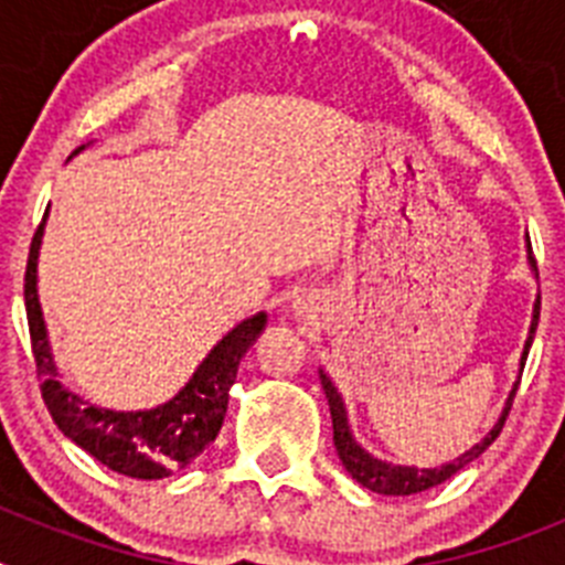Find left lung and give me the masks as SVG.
I'll use <instances>...</instances> for the list:
<instances>
[{"mask_svg":"<svg viewBox=\"0 0 565 565\" xmlns=\"http://www.w3.org/2000/svg\"><path fill=\"white\" fill-rule=\"evenodd\" d=\"M537 319H541V299H537L535 306V319H532V331H529V342H526V351H523V359L529 356V348H532V339H535V328H537ZM319 379H322V391L328 396V407H331V418H333V444H337V452H339V461L344 463V469L356 478L362 487H367L371 492H379V495H416V492H424V489L438 487L444 483L447 478H452L458 469H463L467 463L476 461L483 450H487L489 444L495 441L498 433L503 430V422H507L509 411H512V398H509L507 411H503L501 422L489 430V436L483 438L481 444H476L472 450L463 452L461 458H456L452 463L447 467H438V469H416V467H391V463L379 461V458L367 456V452L353 441L351 430H348V416H344V404L339 398L337 387L331 384V379L326 373L319 371Z\"/></svg>","mask_w":565,"mask_h":565,"instance_id":"obj_1","label":"left lung"}]
</instances>
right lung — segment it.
Segmentation results:
<instances>
[{"mask_svg": "<svg viewBox=\"0 0 565 565\" xmlns=\"http://www.w3.org/2000/svg\"><path fill=\"white\" fill-rule=\"evenodd\" d=\"M42 232L44 221L39 223L36 234L30 239L28 268H24V311H28L30 351L36 362L42 398L53 422L70 441H76L96 461L121 476L152 481V478L169 476L174 469L189 467L221 433L228 407V387L237 379V364L248 351V344L266 328V313L239 322L214 344L212 353L203 359L201 367L172 402L143 413L98 411L64 391L56 379L58 373L50 356L47 331H44L36 294Z\"/></svg>", "mask_w": 565, "mask_h": 565, "instance_id": "right-lung-1", "label": "right lung"}]
</instances>
